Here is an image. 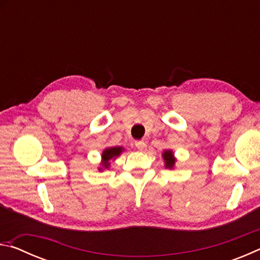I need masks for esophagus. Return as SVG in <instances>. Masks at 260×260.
Segmentation results:
<instances>
[{
  "label": "esophagus",
  "mask_w": 260,
  "mask_h": 260,
  "mask_svg": "<svg viewBox=\"0 0 260 260\" xmlns=\"http://www.w3.org/2000/svg\"><path fill=\"white\" fill-rule=\"evenodd\" d=\"M135 147L139 149V150H142V149L146 147V142L144 141H135Z\"/></svg>",
  "instance_id": "34e87169"
}]
</instances>
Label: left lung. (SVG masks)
<instances>
[{
  "label": "left lung",
  "instance_id": "8db88e82",
  "mask_svg": "<svg viewBox=\"0 0 260 260\" xmlns=\"http://www.w3.org/2000/svg\"><path fill=\"white\" fill-rule=\"evenodd\" d=\"M162 157H164V159H165L166 167L172 169V167L174 166V162H175V159L173 157V152L171 150H166L164 153H162Z\"/></svg>",
  "mask_w": 260,
  "mask_h": 260
}]
</instances>
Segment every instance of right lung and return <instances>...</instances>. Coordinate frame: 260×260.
<instances>
[{"mask_svg": "<svg viewBox=\"0 0 260 260\" xmlns=\"http://www.w3.org/2000/svg\"><path fill=\"white\" fill-rule=\"evenodd\" d=\"M122 150H124V149H122L121 147H113V148L105 149V150L102 153V159H103L102 164H103V166L105 167V169H107V167H109V165H110L109 160L112 159V158H114V157L119 156L120 152Z\"/></svg>", "mask_w": 260, "mask_h": 260, "instance_id": "1", "label": "right lung"}]
</instances>
